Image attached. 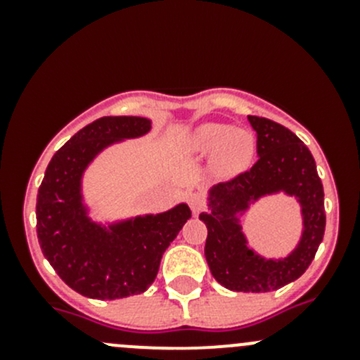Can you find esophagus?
<instances>
[{
  "instance_id": "obj_1",
  "label": "esophagus",
  "mask_w": 360,
  "mask_h": 360,
  "mask_svg": "<svg viewBox=\"0 0 360 360\" xmlns=\"http://www.w3.org/2000/svg\"><path fill=\"white\" fill-rule=\"evenodd\" d=\"M188 202H190V207L191 210H193V214L200 212L203 205H205V202H203V197L200 193H191L190 198H188Z\"/></svg>"
}]
</instances>
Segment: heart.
<instances>
[{
	"mask_svg": "<svg viewBox=\"0 0 360 360\" xmlns=\"http://www.w3.org/2000/svg\"><path fill=\"white\" fill-rule=\"evenodd\" d=\"M191 153L198 157L212 155V163L219 172L235 176L250 165L256 143L248 130L233 129L224 123H205L193 134Z\"/></svg>",
	"mask_w": 360,
	"mask_h": 360,
	"instance_id": "obj_1",
	"label": "heart"
}]
</instances>
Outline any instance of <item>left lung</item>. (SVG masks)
I'll return each mask as SVG.
<instances>
[{
	"mask_svg": "<svg viewBox=\"0 0 360 360\" xmlns=\"http://www.w3.org/2000/svg\"><path fill=\"white\" fill-rule=\"evenodd\" d=\"M257 137V162L228 183L214 184L209 210L205 259L212 277L237 292H270L307 271L324 238V188L310 150L291 130L259 116H248ZM282 193L300 203V240L288 257L264 258L248 245L241 217L261 198Z\"/></svg>",
	"mask_w": 360,
	"mask_h": 360,
	"instance_id": "8db88e82",
	"label": "left lung"
}]
</instances>
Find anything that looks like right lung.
Here are the masks:
<instances>
[{
  "label": "right lung",
  "instance_id": "right-lung-1",
  "mask_svg": "<svg viewBox=\"0 0 360 360\" xmlns=\"http://www.w3.org/2000/svg\"><path fill=\"white\" fill-rule=\"evenodd\" d=\"M151 130L143 116H103L83 127L53 155L36 197V231L43 256L60 278L92 300H122L155 282L170 242L191 217L188 203L160 214L96 221L83 197V176L104 150Z\"/></svg>",
  "mask_w": 360,
  "mask_h": 360
}]
</instances>
